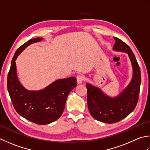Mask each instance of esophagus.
I'll list each match as a JSON object with an SVG mask.
<instances>
[{"label": "esophagus", "mask_w": 150, "mask_h": 150, "mask_svg": "<svg viewBox=\"0 0 150 150\" xmlns=\"http://www.w3.org/2000/svg\"><path fill=\"white\" fill-rule=\"evenodd\" d=\"M84 80V77L81 75H79L77 76V82L78 84H81Z\"/></svg>", "instance_id": "34e87169"}]
</instances>
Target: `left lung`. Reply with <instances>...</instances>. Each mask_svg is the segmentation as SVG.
<instances>
[{"instance_id": "obj_1", "label": "left lung", "mask_w": 150, "mask_h": 150, "mask_svg": "<svg viewBox=\"0 0 150 150\" xmlns=\"http://www.w3.org/2000/svg\"><path fill=\"white\" fill-rule=\"evenodd\" d=\"M114 51L124 52L130 58L133 73L128 86L115 97L111 98L98 87L86 83L87 103L89 112L93 118L107 124L118 122L127 116L135 108L139 99L141 76L137 59L127 44L114 37Z\"/></svg>"}]
</instances>
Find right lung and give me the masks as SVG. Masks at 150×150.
I'll return each mask as SVG.
<instances>
[{
    "instance_id": "right-lung-1",
    "label": "right lung",
    "mask_w": 150,
    "mask_h": 150,
    "mask_svg": "<svg viewBox=\"0 0 150 150\" xmlns=\"http://www.w3.org/2000/svg\"><path fill=\"white\" fill-rule=\"evenodd\" d=\"M42 40V38L31 39L17 50L11 60L7 79L9 94L17 112L39 125L49 124L60 118L65 108L67 96L77 86L75 77L58 79L38 91L26 90L20 83L17 76L16 60L26 47Z\"/></svg>"
}]
</instances>
